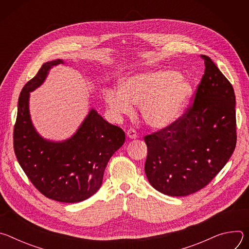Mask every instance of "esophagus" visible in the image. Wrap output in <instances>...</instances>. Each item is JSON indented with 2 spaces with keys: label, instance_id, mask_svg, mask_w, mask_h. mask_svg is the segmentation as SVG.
Wrapping results in <instances>:
<instances>
[{
  "label": "esophagus",
  "instance_id": "1",
  "mask_svg": "<svg viewBox=\"0 0 249 249\" xmlns=\"http://www.w3.org/2000/svg\"><path fill=\"white\" fill-rule=\"evenodd\" d=\"M127 136L130 139H136L137 138V132L134 129H129L127 131Z\"/></svg>",
  "mask_w": 249,
  "mask_h": 249
}]
</instances>
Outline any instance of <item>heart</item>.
<instances>
[{
	"instance_id": "heart-1",
	"label": "heart",
	"mask_w": 249,
	"mask_h": 249,
	"mask_svg": "<svg viewBox=\"0 0 249 249\" xmlns=\"http://www.w3.org/2000/svg\"><path fill=\"white\" fill-rule=\"evenodd\" d=\"M191 94V85L169 70L139 73L123 80L120 89H108L104 99L118 115H130L133 105H140L143 120L150 127L162 129L181 113Z\"/></svg>"
}]
</instances>
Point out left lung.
<instances>
[{
	"mask_svg": "<svg viewBox=\"0 0 249 249\" xmlns=\"http://www.w3.org/2000/svg\"><path fill=\"white\" fill-rule=\"evenodd\" d=\"M201 58L206 68L193 104L169 126L144 138L148 180L169 196H187L208 185L236 145L233 88L210 57Z\"/></svg>",
	"mask_w": 249,
	"mask_h": 249,
	"instance_id": "obj_1",
	"label": "left lung"
}]
</instances>
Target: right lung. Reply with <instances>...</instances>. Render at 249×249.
<instances>
[{
    "instance_id": "1",
    "label": "right lung",
    "mask_w": 249,
    "mask_h": 249,
    "mask_svg": "<svg viewBox=\"0 0 249 249\" xmlns=\"http://www.w3.org/2000/svg\"><path fill=\"white\" fill-rule=\"evenodd\" d=\"M63 60L42 65L18 98L14 129V150L28 179L45 197L77 203L92 196L101 186L104 169L124 144L125 133L91 109L78 131L64 142H51L35 131L29 115V92L46 79L49 70Z\"/></svg>"
}]
</instances>
